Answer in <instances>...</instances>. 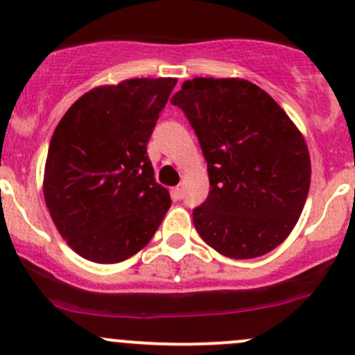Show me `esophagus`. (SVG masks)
<instances>
[{
    "instance_id": "1",
    "label": "esophagus",
    "mask_w": 355,
    "mask_h": 355,
    "mask_svg": "<svg viewBox=\"0 0 355 355\" xmlns=\"http://www.w3.org/2000/svg\"><path fill=\"white\" fill-rule=\"evenodd\" d=\"M173 196H175V199L184 198V185H177V187L173 189Z\"/></svg>"
}]
</instances>
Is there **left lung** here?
I'll list each match as a JSON object with an SVG mask.
<instances>
[{
    "label": "left lung",
    "instance_id": "obj_1",
    "mask_svg": "<svg viewBox=\"0 0 355 355\" xmlns=\"http://www.w3.org/2000/svg\"><path fill=\"white\" fill-rule=\"evenodd\" d=\"M206 157L209 196L192 213L202 241L232 259L278 247L311 185L302 134L268 92L244 78L196 77L171 98Z\"/></svg>",
    "mask_w": 355,
    "mask_h": 355
}]
</instances>
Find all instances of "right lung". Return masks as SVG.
Instances as JSON below:
<instances>
[{
	"mask_svg": "<svg viewBox=\"0 0 355 355\" xmlns=\"http://www.w3.org/2000/svg\"><path fill=\"white\" fill-rule=\"evenodd\" d=\"M177 78H128L91 89L55 128L44 166L46 206L78 256L121 263L148 245L171 206L148 148Z\"/></svg>",
	"mask_w": 355,
	"mask_h": 355,
	"instance_id": "obj_1",
	"label": "right lung"
}]
</instances>
